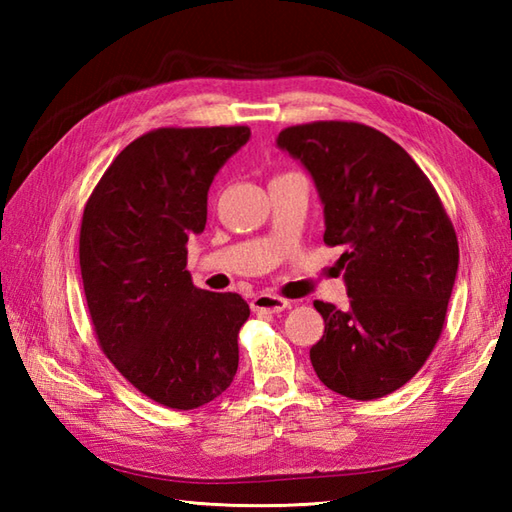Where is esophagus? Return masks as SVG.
I'll return each mask as SVG.
<instances>
[{
	"mask_svg": "<svg viewBox=\"0 0 512 512\" xmlns=\"http://www.w3.org/2000/svg\"><path fill=\"white\" fill-rule=\"evenodd\" d=\"M290 306V301L284 297H277V295H268V292H262V295H257L253 301H250V308L253 312H268V314H277L281 310H286Z\"/></svg>",
	"mask_w": 512,
	"mask_h": 512,
	"instance_id": "34e87169",
	"label": "esophagus"
}]
</instances>
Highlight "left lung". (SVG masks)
<instances>
[{"label": "left lung", "instance_id": "left-lung-1", "mask_svg": "<svg viewBox=\"0 0 512 512\" xmlns=\"http://www.w3.org/2000/svg\"><path fill=\"white\" fill-rule=\"evenodd\" d=\"M308 169L323 204V242L341 246L350 306L314 301L325 330L310 361L321 383L376 400L418 374L436 347L460 248L429 178L374 127L317 121L277 138Z\"/></svg>", "mask_w": 512, "mask_h": 512}]
</instances>
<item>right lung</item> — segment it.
Segmentation results:
<instances>
[{
    "label": "right lung",
    "mask_w": 512,
    "mask_h": 512,
    "mask_svg": "<svg viewBox=\"0 0 512 512\" xmlns=\"http://www.w3.org/2000/svg\"><path fill=\"white\" fill-rule=\"evenodd\" d=\"M250 129L160 127L129 143L85 204L79 262L96 339L158 405L187 411L233 383L250 308L193 286L187 242L204 231L206 195Z\"/></svg>",
    "instance_id": "right-lung-1"
}]
</instances>
